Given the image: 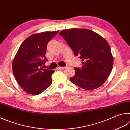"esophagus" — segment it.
Here are the masks:
<instances>
[{"instance_id": "obj_1", "label": "esophagus", "mask_w": 130, "mask_h": 130, "mask_svg": "<svg viewBox=\"0 0 130 130\" xmlns=\"http://www.w3.org/2000/svg\"><path fill=\"white\" fill-rule=\"evenodd\" d=\"M66 67H59L57 68H58V69H59V70H63Z\"/></svg>"}]
</instances>
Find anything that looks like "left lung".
I'll return each instance as SVG.
<instances>
[{"label": "left lung", "instance_id": "8db88e82", "mask_svg": "<svg viewBox=\"0 0 130 130\" xmlns=\"http://www.w3.org/2000/svg\"><path fill=\"white\" fill-rule=\"evenodd\" d=\"M59 34L83 61L81 68H74L75 75L70 78V81L85 90H93L102 85L111 73L113 63L107 41L85 28L63 30Z\"/></svg>", "mask_w": 130, "mask_h": 130}]
</instances>
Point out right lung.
<instances>
[{"label":"right lung","mask_w":130,"mask_h":130,"mask_svg":"<svg viewBox=\"0 0 130 130\" xmlns=\"http://www.w3.org/2000/svg\"><path fill=\"white\" fill-rule=\"evenodd\" d=\"M58 31L32 34L19 47L12 62V71L21 87L27 93L37 95L52 83L53 70L43 68L47 60L45 57L47 45Z\"/></svg>","instance_id":"1"}]
</instances>
